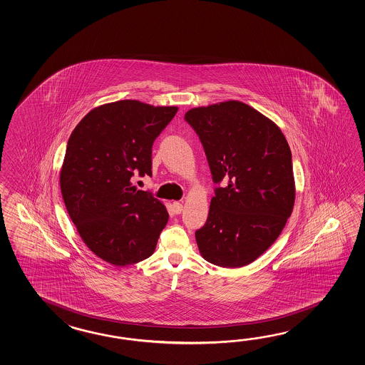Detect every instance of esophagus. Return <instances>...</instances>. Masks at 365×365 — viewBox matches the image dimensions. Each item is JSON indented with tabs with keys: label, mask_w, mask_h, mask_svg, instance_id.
<instances>
[{
	"label": "esophagus",
	"mask_w": 365,
	"mask_h": 365,
	"mask_svg": "<svg viewBox=\"0 0 365 365\" xmlns=\"http://www.w3.org/2000/svg\"><path fill=\"white\" fill-rule=\"evenodd\" d=\"M172 207H173L175 214H181V211H182V203H180V202H173Z\"/></svg>",
	"instance_id": "obj_1"
}]
</instances>
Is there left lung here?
<instances>
[{"label": "left lung", "instance_id": "8db88e82", "mask_svg": "<svg viewBox=\"0 0 365 365\" xmlns=\"http://www.w3.org/2000/svg\"><path fill=\"white\" fill-rule=\"evenodd\" d=\"M214 182L225 180L195 231L201 256L222 267H242L278 239L295 203L292 155L279 126L237 101L189 109Z\"/></svg>", "mask_w": 365, "mask_h": 365}]
</instances>
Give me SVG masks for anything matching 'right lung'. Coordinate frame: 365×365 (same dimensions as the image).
<instances>
[{
    "label": "right lung",
    "mask_w": 365,
    "mask_h": 365,
    "mask_svg": "<svg viewBox=\"0 0 365 365\" xmlns=\"http://www.w3.org/2000/svg\"><path fill=\"white\" fill-rule=\"evenodd\" d=\"M178 107L118 101L91 109L74 128L60 172L65 206L95 256L115 266L154 253L168 222L162 202L132 176H151V148Z\"/></svg>",
    "instance_id": "1"
}]
</instances>
